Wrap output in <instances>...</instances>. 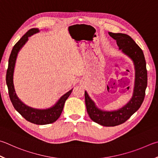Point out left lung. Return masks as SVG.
Wrapping results in <instances>:
<instances>
[{"instance_id": "8db88e82", "label": "left lung", "mask_w": 158, "mask_h": 158, "mask_svg": "<svg viewBox=\"0 0 158 158\" xmlns=\"http://www.w3.org/2000/svg\"><path fill=\"white\" fill-rule=\"evenodd\" d=\"M123 52L131 58L135 68V83L133 97L128 104L118 110L108 112L97 108L94 103L85 92V102L87 112L93 122L104 127H114L124 123L141 106L145 97L147 86V64L142 50L126 34L108 32Z\"/></svg>"}]
</instances>
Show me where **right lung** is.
Masks as SVG:
<instances>
[{"label":"right lung","mask_w":158,"mask_h":158,"mask_svg":"<svg viewBox=\"0 0 158 158\" xmlns=\"http://www.w3.org/2000/svg\"><path fill=\"white\" fill-rule=\"evenodd\" d=\"M39 30L36 29V28H33V29L28 30L21 37V39L14 45L9 58V63H8V68L6 74V83L8 88V93H9L10 98L14 108L27 121L35 124L44 125L52 124V123L56 122L62 113L65 100L70 96L72 91H73V89L68 91L64 95H63L59 100V102L52 108L46 109V110H39V109L30 108L25 105L17 97L13 84V74L17 54H18L20 49L23 47V45L27 41L28 37L32 35L33 34L36 33Z\"/></svg>","instance_id":"right-lung-1"}]
</instances>
